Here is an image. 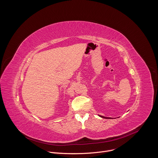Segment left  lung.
<instances>
[{
    "mask_svg": "<svg viewBox=\"0 0 158 158\" xmlns=\"http://www.w3.org/2000/svg\"><path fill=\"white\" fill-rule=\"evenodd\" d=\"M100 117H101V118H105V119H112V118H107V117H104V116H99Z\"/></svg>",
    "mask_w": 158,
    "mask_h": 158,
    "instance_id": "8db88e82",
    "label": "left lung"
}]
</instances>
